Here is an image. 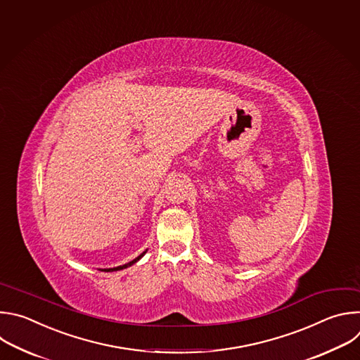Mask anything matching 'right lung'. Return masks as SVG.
Returning a JSON list of instances; mask_svg holds the SVG:
<instances>
[{"label": "right lung", "instance_id": "add662e5", "mask_svg": "<svg viewBox=\"0 0 360 360\" xmlns=\"http://www.w3.org/2000/svg\"><path fill=\"white\" fill-rule=\"evenodd\" d=\"M146 252H148V250H146V251H143V252H141L139 257H136L133 261H130V262H127V264H123V265H119V266H113V268H102V269L99 268V271H105V272H113V271H120V269H124V268H127V266H131L133 264H136V262H137V261H139V259H140L143 255H145Z\"/></svg>", "mask_w": 360, "mask_h": 360}]
</instances>
